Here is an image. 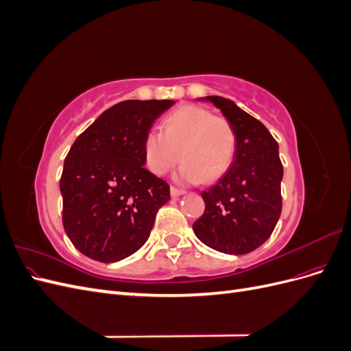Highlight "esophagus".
Returning a JSON list of instances; mask_svg holds the SVG:
<instances>
[{"label": "esophagus", "mask_w": 351, "mask_h": 351, "mask_svg": "<svg viewBox=\"0 0 351 351\" xmlns=\"http://www.w3.org/2000/svg\"><path fill=\"white\" fill-rule=\"evenodd\" d=\"M169 193H171V196H173V197H177V196H182V195H184L186 192H184V190H182V189H177V187L171 186V189H169Z\"/></svg>", "instance_id": "obj_1"}]
</instances>
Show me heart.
<instances>
[{"label":"heart","instance_id":"heart-1","mask_svg":"<svg viewBox=\"0 0 351 351\" xmlns=\"http://www.w3.org/2000/svg\"><path fill=\"white\" fill-rule=\"evenodd\" d=\"M236 145V132L224 117L197 105H182L165 117L162 132L145 134L143 158L155 176L167 174L182 158L176 178L195 184L224 174L234 159Z\"/></svg>","mask_w":351,"mask_h":351}]
</instances>
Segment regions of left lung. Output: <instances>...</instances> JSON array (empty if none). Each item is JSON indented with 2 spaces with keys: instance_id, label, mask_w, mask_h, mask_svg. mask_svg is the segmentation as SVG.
Listing matches in <instances>:
<instances>
[{
  "instance_id": "8db88e82",
  "label": "left lung",
  "mask_w": 351,
  "mask_h": 351,
  "mask_svg": "<svg viewBox=\"0 0 351 351\" xmlns=\"http://www.w3.org/2000/svg\"><path fill=\"white\" fill-rule=\"evenodd\" d=\"M221 110L236 132V155L228 171L202 197L205 212L196 237L228 254H246L269 239L281 215L282 164L278 143L259 120L222 97L200 98Z\"/></svg>"
}]
</instances>
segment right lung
Wrapping results in <instances>:
<instances>
[{
	"label": "right lung",
	"instance_id": "right-lung-1",
	"mask_svg": "<svg viewBox=\"0 0 351 351\" xmlns=\"http://www.w3.org/2000/svg\"><path fill=\"white\" fill-rule=\"evenodd\" d=\"M174 101H123L104 111L66 156L62 226L80 253L111 263L146 243L169 186L145 168L143 139Z\"/></svg>",
	"mask_w": 351,
	"mask_h": 351
}]
</instances>
